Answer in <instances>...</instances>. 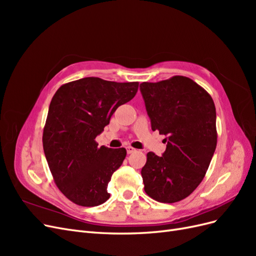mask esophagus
<instances>
[{"instance_id":"1","label":"esophagus","mask_w":256,"mask_h":256,"mask_svg":"<svg viewBox=\"0 0 256 256\" xmlns=\"http://www.w3.org/2000/svg\"><path fill=\"white\" fill-rule=\"evenodd\" d=\"M126 150H127L128 154H132V152H136V148H134V147H131V146H127Z\"/></svg>"}]
</instances>
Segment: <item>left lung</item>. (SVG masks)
I'll list each match as a JSON object with an SVG mask.
<instances>
[{
	"mask_svg": "<svg viewBox=\"0 0 256 256\" xmlns=\"http://www.w3.org/2000/svg\"><path fill=\"white\" fill-rule=\"evenodd\" d=\"M140 90L152 131L166 138L161 157L150 152L142 168L146 194L160 203L189 196L203 180L216 146L212 96L184 76L143 82Z\"/></svg>",
	"mask_w": 256,
	"mask_h": 256,
	"instance_id": "obj_1",
	"label": "left lung"
}]
</instances>
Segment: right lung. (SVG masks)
<instances>
[{
  "mask_svg": "<svg viewBox=\"0 0 256 256\" xmlns=\"http://www.w3.org/2000/svg\"><path fill=\"white\" fill-rule=\"evenodd\" d=\"M138 82L83 78L54 94L44 127L42 146L53 180L72 203L92 207L109 200L108 184L127 152L98 147L95 138L118 108L132 99Z\"/></svg>",
  "mask_w": 256,
  "mask_h": 256,
  "instance_id": "1",
  "label": "right lung"
}]
</instances>
